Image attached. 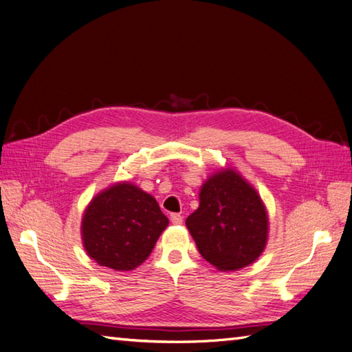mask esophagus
<instances>
[{
	"label": "esophagus",
	"mask_w": 352,
	"mask_h": 352,
	"mask_svg": "<svg viewBox=\"0 0 352 352\" xmlns=\"http://www.w3.org/2000/svg\"><path fill=\"white\" fill-rule=\"evenodd\" d=\"M170 222H173L174 225L183 223V216L178 214V213H173V214H170Z\"/></svg>",
	"instance_id": "1"
}]
</instances>
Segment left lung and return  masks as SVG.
<instances>
[{"instance_id": "left-lung-1", "label": "left lung", "mask_w": 352, "mask_h": 352, "mask_svg": "<svg viewBox=\"0 0 352 352\" xmlns=\"http://www.w3.org/2000/svg\"><path fill=\"white\" fill-rule=\"evenodd\" d=\"M186 225L202 258L222 272L252 264L267 243L264 204L232 169L202 186L199 208L186 219Z\"/></svg>"}]
</instances>
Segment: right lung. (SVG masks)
<instances>
[{"label": "right lung", "instance_id": "obj_1", "mask_svg": "<svg viewBox=\"0 0 352 352\" xmlns=\"http://www.w3.org/2000/svg\"><path fill=\"white\" fill-rule=\"evenodd\" d=\"M168 223L151 195L120 183L88 206L82 220L84 246L97 264L127 272L148 258Z\"/></svg>", "mask_w": 352, "mask_h": 352}]
</instances>
